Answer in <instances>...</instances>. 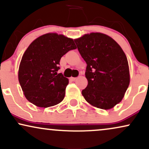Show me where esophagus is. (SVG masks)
Instances as JSON below:
<instances>
[{"label": "esophagus", "mask_w": 149, "mask_h": 149, "mask_svg": "<svg viewBox=\"0 0 149 149\" xmlns=\"http://www.w3.org/2000/svg\"><path fill=\"white\" fill-rule=\"evenodd\" d=\"M76 78H75V77H71V78H70V80H71V81H75V80H76Z\"/></svg>", "instance_id": "1"}]
</instances>
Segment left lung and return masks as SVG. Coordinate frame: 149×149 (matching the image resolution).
<instances>
[{
    "label": "left lung",
    "instance_id": "left-lung-1",
    "mask_svg": "<svg viewBox=\"0 0 149 149\" xmlns=\"http://www.w3.org/2000/svg\"><path fill=\"white\" fill-rule=\"evenodd\" d=\"M87 63L88 85L82 91L93 106L108 110L121 102L130 83L128 62L122 48L105 34L90 33L75 39Z\"/></svg>",
    "mask_w": 149,
    "mask_h": 149
}]
</instances>
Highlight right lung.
Here are the masks:
<instances>
[{
	"instance_id": "add662e5",
	"label": "right lung",
	"mask_w": 149,
	"mask_h": 149,
	"mask_svg": "<svg viewBox=\"0 0 149 149\" xmlns=\"http://www.w3.org/2000/svg\"><path fill=\"white\" fill-rule=\"evenodd\" d=\"M76 48L72 39L56 33L46 34L30 44L19 69V81L28 101L48 107L64 99L69 80L57 71L61 57Z\"/></svg>"
}]
</instances>
